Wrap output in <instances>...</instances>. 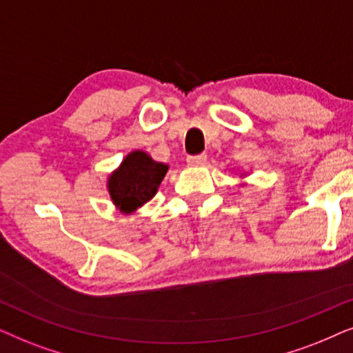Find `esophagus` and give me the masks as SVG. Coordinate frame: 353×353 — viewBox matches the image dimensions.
Returning a JSON list of instances; mask_svg holds the SVG:
<instances>
[{
	"label": "esophagus",
	"instance_id": "34e87169",
	"mask_svg": "<svg viewBox=\"0 0 353 353\" xmlns=\"http://www.w3.org/2000/svg\"><path fill=\"white\" fill-rule=\"evenodd\" d=\"M205 161H206V154L205 153L194 154V157L187 158V163H189L190 166H201V164H205Z\"/></svg>",
	"mask_w": 353,
	"mask_h": 353
}]
</instances>
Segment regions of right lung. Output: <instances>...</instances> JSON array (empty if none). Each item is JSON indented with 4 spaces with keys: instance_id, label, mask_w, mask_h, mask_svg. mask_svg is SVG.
I'll use <instances>...</instances> for the list:
<instances>
[{
    "instance_id": "1",
    "label": "right lung",
    "mask_w": 353,
    "mask_h": 353,
    "mask_svg": "<svg viewBox=\"0 0 353 353\" xmlns=\"http://www.w3.org/2000/svg\"><path fill=\"white\" fill-rule=\"evenodd\" d=\"M169 166L152 159L142 150H134L108 177V192L121 213H134L157 195Z\"/></svg>"
}]
</instances>
